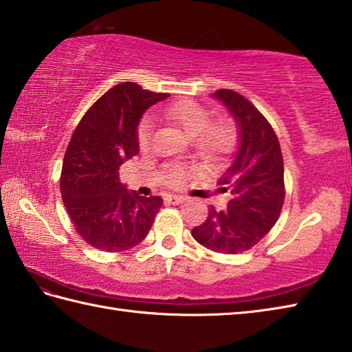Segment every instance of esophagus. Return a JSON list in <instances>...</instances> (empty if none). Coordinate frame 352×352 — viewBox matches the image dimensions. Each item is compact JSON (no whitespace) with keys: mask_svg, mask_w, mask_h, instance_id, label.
Segmentation results:
<instances>
[{"mask_svg":"<svg viewBox=\"0 0 352 352\" xmlns=\"http://www.w3.org/2000/svg\"><path fill=\"white\" fill-rule=\"evenodd\" d=\"M185 200H186V197H184V196H176V195L167 196V197H166V202H167V204H171V205L182 204V202H185Z\"/></svg>","mask_w":352,"mask_h":352,"instance_id":"1","label":"esophagus"}]
</instances>
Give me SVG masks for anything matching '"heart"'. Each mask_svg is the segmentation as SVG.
Listing matches in <instances>:
<instances>
[{"label": "heart", "instance_id": "obj_1", "mask_svg": "<svg viewBox=\"0 0 352 352\" xmlns=\"http://www.w3.org/2000/svg\"><path fill=\"white\" fill-rule=\"evenodd\" d=\"M161 116L168 123L181 127L184 133L191 140H196L199 148L211 156L223 155L232 148L235 142V127L229 121H217L210 124V111L191 100H179L161 109ZM153 120L144 117L136 131V138L141 148H147L153 133ZM186 176V171L179 167H171L167 182L170 185L181 184Z\"/></svg>", "mask_w": 352, "mask_h": 352}]
</instances>
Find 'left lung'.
<instances>
[{
    "instance_id": "8db88e82",
    "label": "left lung",
    "mask_w": 352,
    "mask_h": 352,
    "mask_svg": "<svg viewBox=\"0 0 352 352\" xmlns=\"http://www.w3.org/2000/svg\"><path fill=\"white\" fill-rule=\"evenodd\" d=\"M231 113L239 131V148L220 179L221 191L231 192L226 210L212 205L191 235L219 254H239L255 246L279 217L284 204V162L279 141L263 113L239 92L212 94Z\"/></svg>"
}]
</instances>
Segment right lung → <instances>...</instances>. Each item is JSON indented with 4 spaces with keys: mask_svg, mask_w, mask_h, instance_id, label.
Listing matches in <instances>:
<instances>
[{
    "mask_svg": "<svg viewBox=\"0 0 352 352\" xmlns=\"http://www.w3.org/2000/svg\"><path fill=\"white\" fill-rule=\"evenodd\" d=\"M168 97L123 82L100 97L71 136L63 157L60 192L76 231L92 248L123 252L146 239L162 206L120 182V167L140 152V120Z\"/></svg>",
    "mask_w": 352,
    "mask_h": 352,
    "instance_id": "right-lung-1",
    "label": "right lung"
}]
</instances>
